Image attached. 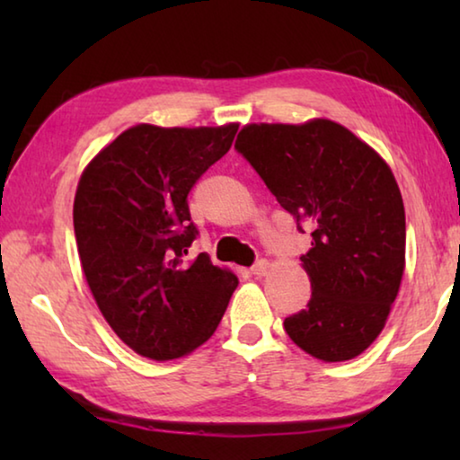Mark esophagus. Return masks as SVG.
<instances>
[{
  "instance_id": "1",
  "label": "esophagus",
  "mask_w": 460,
  "mask_h": 460,
  "mask_svg": "<svg viewBox=\"0 0 460 460\" xmlns=\"http://www.w3.org/2000/svg\"><path fill=\"white\" fill-rule=\"evenodd\" d=\"M268 270H270L268 260H260V261L255 263V266L252 268V274H253V276H266Z\"/></svg>"
}]
</instances>
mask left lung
Wrapping results in <instances>:
<instances>
[{"label":"left lung","instance_id":"8db88e82","mask_svg":"<svg viewBox=\"0 0 460 460\" xmlns=\"http://www.w3.org/2000/svg\"><path fill=\"white\" fill-rule=\"evenodd\" d=\"M235 147L296 229L313 235L300 258L313 296L284 321L288 337L321 361L355 359L384 331L406 270V213L392 168L324 118L247 123Z\"/></svg>","mask_w":460,"mask_h":460}]
</instances>
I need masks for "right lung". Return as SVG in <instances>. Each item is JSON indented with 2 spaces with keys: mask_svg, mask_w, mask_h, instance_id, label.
<instances>
[{
  "mask_svg": "<svg viewBox=\"0 0 460 460\" xmlns=\"http://www.w3.org/2000/svg\"><path fill=\"white\" fill-rule=\"evenodd\" d=\"M237 128L137 123L81 174L73 223L83 274L107 324L147 359H181L211 339L239 284L207 253L186 260L197 237L186 197Z\"/></svg>",
  "mask_w": 460,
  "mask_h": 460,
  "instance_id": "right-lung-1",
  "label": "right lung"
}]
</instances>
